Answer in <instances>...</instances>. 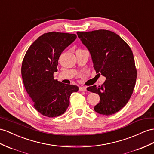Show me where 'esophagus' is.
Instances as JSON below:
<instances>
[{
	"label": "esophagus",
	"mask_w": 154,
	"mask_h": 154,
	"mask_svg": "<svg viewBox=\"0 0 154 154\" xmlns=\"http://www.w3.org/2000/svg\"><path fill=\"white\" fill-rule=\"evenodd\" d=\"M86 86H80L79 87V91H86Z\"/></svg>",
	"instance_id": "esophagus-1"
}]
</instances>
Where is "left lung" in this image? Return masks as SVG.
<instances>
[{
  "label": "left lung",
  "instance_id": "left-lung-1",
  "mask_svg": "<svg viewBox=\"0 0 154 154\" xmlns=\"http://www.w3.org/2000/svg\"><path fill=\"white\" fill-rule=\"evenodd\" d=\"M77 34L91 54L96 73L106 77L101 85L87 88L100 97L94 111L107 116L115 114L127 104L135 86L137 72L132 51L123 39L110 30Z\"/></svg>",
  "mask_w": 154,
  "mask_h": 154
}]
</instances>
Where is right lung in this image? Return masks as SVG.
I'll list each match as a JSON object with an SVG mask.
<instances>
[{
	"label": "right lung",
	"mask_w": 154,
	"mask_h": 154,
	"mask_svg": "<svg viewBox=\"0 0 154 154\" xmlns=\"http://www.w3.org/2000/svg\"><path fill=\"white\" fill-rule=\"evenodd\" d=\"M76 38L74 34L45 33L30 46L23 58V84L34 108L43 116L53 118L64 114L71 94L79 90L78 86L64 84L53 77L62 51Z\"/></svg>",
	"instance_id": "right-lung-1"
}]
</instances>
